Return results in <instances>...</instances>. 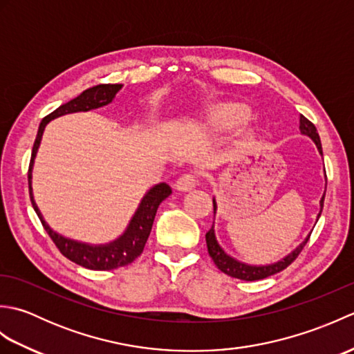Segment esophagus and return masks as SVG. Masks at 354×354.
I'll use <instances>...</instances> for the list:
<instances>
[{
	"label": "esophagus",
	"mask_w": 354,
	"mask_h": 354,
	"mask_svg": "<svg viewBox=\"0 0 354 354\" xmlns=\"http://www.w3.org/2000/svg\"><path fill=\"white\" fill-rule=\"evenodd\" d=\"M198 183H199V179L196 175H193V173H184V175L178 178L176 189L179 192H190L198 185Z\"/></svg>",
	"instance_id": "1"
}]
</instances>
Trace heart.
<instances>
[{
  "instance_id": "heart-1",
  "label": "heart",
  "mask_w": 354,
  "mask_h": 354,
  "mask_svg": "<svg viewBox=\"0 0 354 354\" xmlns=\"http://www.w3.org/2000/svg\"><path fill=\"white\" fill-rule=\"evenodd\" d=\"M251 118V109L239 103L217 104L208 112V124L214 131H231Z\"/></svg>"
}]
</instances>
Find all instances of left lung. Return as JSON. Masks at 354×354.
Instances as JSON below:
<instances>
[{
    "instance_id": "obj_1",
    "label": "left lung",
    "mask_w": 354,
    "mask_h": 354,
    "mask_svg": "<svg viewBox=\"0 0 354 354\" xmlns=\"http://www.w3.org/2000/svg\"><path fill=\"white\" fill-rule=\"evenodd\" d=\"M299 131H301L303 135L306 137H309L315 145H317L318 152L322 156V147H321V140H319V135L317 132V127L312 122H309L304 115H299ZM324 175H326V170H324ZM327 181V178H326ZM324 198H326V192L322 194V198L319 201V213L317 221L319 219L321 212H322V207H324ZM213 207H214V216H216V209H217V204H216V199H213ZM309 237L310 234L304 239L303 243H299L295 250H293L290 254L286 255L281 260H278L277 263H270V265H248V263L243 261H239L234 257H231L230 254H227L223 251V248L219 245L216 239V232H214V225L209 231L205 234V240H207V248H208V254L209 257L213 259L214 265L219 268L223 274H227L232 278H239V280H245V281H255V280H261V278H266L269 275H274L277 272H281L283 269L288 268L290 263L295 260L299 252L303 251V248L306 246V243L309 242Z\"/></svg>"
}]
</instances>
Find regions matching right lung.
Returning <instances> with one entry per match:
<instances>
[{"mask_svg":"<svg viewBox=\"0 0 354 354\" xmlns=\"http://www.w3.org/2000/svg\"><path fill=\"white\" fill-rule=\"evenodd\" d=\"M122 86L123 85L120 84H102L93 88H88L80 95H77L76 99L62 104V106H59L56 111H53L51 114L45 117L39 124V129H37V135L33 145V150H32V160H30V165H28L30 201H32L35 212L37 217H39V221L42 222V227L48 232V236L57 246V250L61 251L66 259L93 270H111V269L122 268V266L129 265V263H132L138 257V255L142 252V250H145V245L149 239L150 230H152L158 207H160V204L165 198H169L171 194L170 185H167L165 183L156 184L145 194V198L141 199L137 212H135L129 225H127L126 231L118 239H115L114 242H109L106 245H89L84 242H77V240H73L68 237H64L62 234H59V232L53 231L48 227V223L44 221L39 208H37L36 202L33 199L32 171H33V164H35L37 149H39L41 140H42V133L48 122L65 114H73V112H86L91 109L106 106V104H109L112 100H114L115 94L122 89Z\"/></svg>","mask_w":354,"mask_h":354,"instance_id":"1","label":"right lung"}]
</instances>
